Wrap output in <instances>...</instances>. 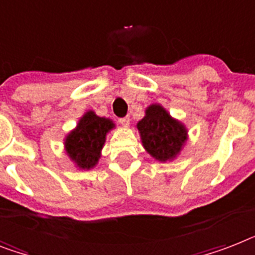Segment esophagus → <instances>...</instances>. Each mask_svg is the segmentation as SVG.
Listing matches in <instances>:
<instances>
[{
	"label": "esophagus",
	"mask_w": 255,
	"mask_h": 255,
	"mask_svg": "<svg viewBox=\"0 0 255 255\" xmlns=\"http://www.w3.org/2000/svg\"><path fill=\"white\" fill-rule=\"evenodd\" d=\"M119 122H121L122 126H124V127H128L129 126V118L126 117V118H121L119 119Z\"/></svg>",
	"instance_id": "34e87169"
}]
</instances>
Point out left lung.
I'll return each instance as SVG.
<instances>
[{
    "mask_svg": "<svg viewBox=\"0 0 255 255\" xmlns=\"http://www.w3.org/2000/svg\"><path fill=\"white\" fill-rule=\"evenodd\" d=\"M142 146L160 162L174 160L187 141V128L158 103L145 110V117L136 124Z\"/></svg>",
    "mask_w": 255,
    "mask_h": 255,
    "instance_id": "left-lung-1",
    "label": "left lung"
}]
</instances>
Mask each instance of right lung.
<instances>
[{
	"mask_svg": "<svg viewBox=\"0 0 255 255\" xmlns=\"http://www.w3.org/2000/svg\"><path fill=\"white\" fill-rule=\"evenodd\" d=\"M115 128L109 118L98 117L89 110L78 121L77 127L70 131L64 140L68 157L80 170H90L98 163L106 136Z\"/></svg>",
	"mask_w": 255,
	"mask_h": 255,
	"instance_id": "add662e5",
	"label": "right lung"
}]
</instances>
